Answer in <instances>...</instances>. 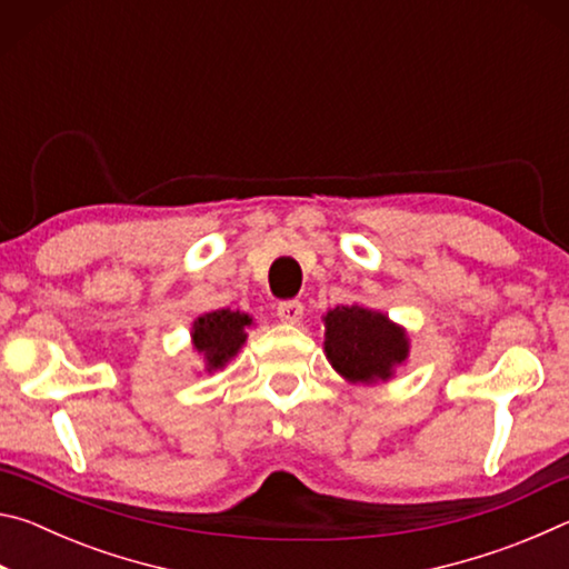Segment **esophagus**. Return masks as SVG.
<instances>
[{
	"instance_id": "1",
	"label": "esophagus",
	"mask_w": 569,
	"mask_h": 569,
	"mask_svg": "<svg viewBox=\"0 0 569 569\" xmlns=\"http://www.w3.org/2000/svg\"><path fill=\"white\" fill-rule=\"evenodd\" d=\"M276 316L283 323H298L303 316V303L296 301V298H291V301H281L276 306Z\"/></svg>"
}]
</instances>
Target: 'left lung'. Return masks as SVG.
Instances as JSON below:
<instances>
[{
  "instance_id": "1",
  "label": "left lung",
  "mask_w": 569,
  "mask_h": 569,
  "mask_svg": "<svg viewBox=\"0 0 569 569\" xmlns=\"http://www.w3.org/2000/svg\"><path fill=\"white\" fill-rule=\"evenodd\" d=\"M407 351V336L383 313L361 306H336L326 313V356L349 381L389 379Z\"/></svg>"
}]
</instances>
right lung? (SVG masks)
Returning <instances> with one entry per match:
<instances>
[{
  "instance_id": "obj_1",
  "label": "right lung",
  "mask_w": 569,
  "mask_h": 569,
  "mask_svg": "<svg viewBox=\"0 0 569 569\" xmlns=\"http://www.w3.org/2000/svg\"><path fill=\"white\" fill-rule=\"evenodd\" d=\"M246 326H250V316L228 308L200 316L192 326V346L206 356L208 369H218L233 359L246 341Z\"/></svg>"
}]
</instances>
